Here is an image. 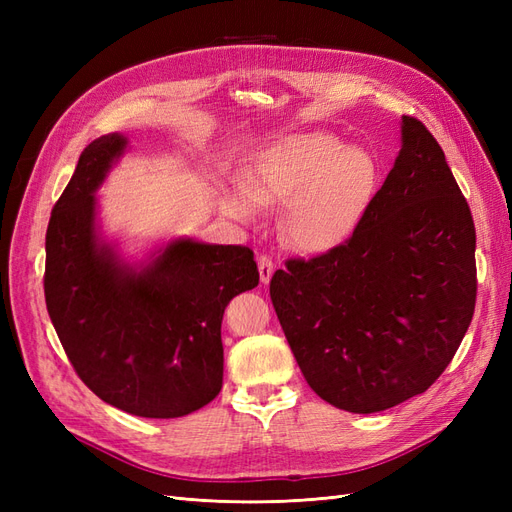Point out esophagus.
Segmentation results:
<instances>
[{"mask_svg": "<svg viewBox=\"0 0 512 512\" xmlns=\"http://www.w3.org/2000/svg\"><path fill=\"white\" fill-rule=\"evenodd\" d=\"M258 271H260V282L269 284L271 277H273V271H275L273 260L269 256H260L258 258Z\"/></svg>", "mask_w": 512, "mask_h": 512, "instance_id": "esophagus-1", "label": "esophagus"}]
</instances>
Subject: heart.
<instances>
[{
    "mask_svg": "<svg viewBox=\"0 0 512 512\" xmlns=\"http://www.w3.org/2000/svg\"><path fill=\"white\" fill-rule=\"evenodd\" d=\"M376 183L378 166L367 151L329 132H297L260 149L245 168L241 188L222 192L220 209L250 224L258 220V207L286 205V241L301 252L322 254L359 226Z\"/></svg>",
    "mask_w": 512,
    "mask_h": 512,
    "instance_id": "obj_1",
    "label": "heart"
}]
</instances>
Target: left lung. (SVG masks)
Here are the masks:
<instances>
[{
  "mask_svg": "<svg viewBox=\"0 0 512 512\" xmlns=\"http://www.w3.org/2000/svg\"><path fill=\"white\" fill-rule=\"evenodd\" d=\"M476 230L436 138L401 117V149L352 237L271 277V301L307 384L371 414L425 393L466 335Z\"/></svg>",
  "mask_w": 512,
  "mask_h": 512,
  "instance_id": "8db88e82",
  "label": "left lung"
}]
</instances>
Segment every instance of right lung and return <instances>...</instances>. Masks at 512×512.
<instances>
[{"mask_svg": "<svg viewBox=\"0 0 512 512\" xmlns=\"http://www.w3.org/2000/svg\"><path fill=\"white\" fill-rule=\"evenodd\" d=\"M126 149L113 132L81 153L46 228L44 299L74 371L102 401L177 418L218 397L224 309L260 277L250 247L190 237L123 258L102 237L96 192Z\"/></svg>", "mask_w": 512, "mask_h": 512, "instance_id": "1", "label": "right lung"}]
</instances>
